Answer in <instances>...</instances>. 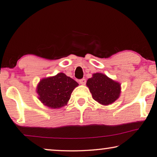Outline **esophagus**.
Segmentation results:
<instances>
[{
	"mask_svg": "<svg viewBox=\"0 0 157 157\" xmlns=\"http://www.w3.org/2000/svg\"><path fill=\"white\" fill-rule=\"evenodd\" d=\"M79 84H82V85H84L85 84H86V79L83 78V79H79Z\"/></svg>",
	"mask_w": 157,
	"mask_h": 157,
	"instance_id": "esophagus-1",
	"label": "esophagus"
}]
</instances>
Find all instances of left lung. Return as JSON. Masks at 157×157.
Instances as JSON below:
<instances>
[{"instance_id": "obj_1", "label": "left lung", "mask_w": 157, "mask_h": 157, "mask_svg": "<svg viewBox=\"0 0 157 157\" xmlns=\"http://www.w3.org/2000/svg\"><path fill=\"white\" fill-rule=\"evenodd\" d=\"M92 97L102 105H109L115 102L120 96L121 84L105 75L97 73L86 82Z\"/></svg>"}]
</instances>
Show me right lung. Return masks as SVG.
I'll list each match as a JSON object with an SVG mask.
<instances>
[{"instance_id": "obj_1", "label": "right lung", "mask_w": 157, "mask_h": 157, "mask_svg": "<svg viewBox=\"0 0 157 157\" xmlns=\"http://www.w3.org/2000/svg\"><path fill=\"white\" fill-rule=\"evenodd\" d=\"M78 83L64 73L44 78L37 85L39 99L44 105L52 109H59L66 105L74 89Z\"/></svg>"}]
</instances>
